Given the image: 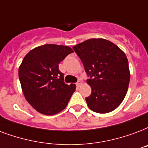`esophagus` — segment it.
<instances>
[{
    "label": "esophagus",
    "instance_id": "obj_1",
    "mask_svg": "<svg viewBox=\"0 0 148 148\" xmlns=\"http://www.w3.org/2000/svg\"><path fill=\"white\" fill-rule=\"evenodd\" d=\"M82 81H78V82H77V83H76L77 87H80V86H81V85H82Z\"/></svg>",
    "mask_w": 148,
    "mask_h": 148
}]
</instances>
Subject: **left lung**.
Masks as SVG:
<instances>
[{"mask_svg": "<svg viewBox=\"0 0 148 148\" xmlns=\"http://www.w3.org/2000/svg\"><path fill=\"white\" fill-rule=\"evenodd\" d=\"M73 49L90 77L87 83L92 94L85 99L89 109L98 113L113 111L121 104L129 86L130 74L126 54L104 39H88Z\"/></svg>", "mask_w": 148, "mask_h": 148, "instance_id": "1", "label": "left lung"}]
</instances>
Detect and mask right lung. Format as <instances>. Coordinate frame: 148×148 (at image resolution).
<instances>
[{
	"instance_id": "obj_1",
	"label": "right lung",
	"mask_w": 148,
	"mask_h": 148,
	"mask_svg": "<svg viewBox=\"0 0 148 148\" xmlns=\"http://www.w3.org/2000/svg\"><path fill=\"white\" fill-rule=\"evenodd\" d=\"M73 49L66 46L46 44L26 54L18 69L25 98L36 111L52 116L64 110L76 88L66 84L58 64Z\"/></svg>"
}]
</instances>
